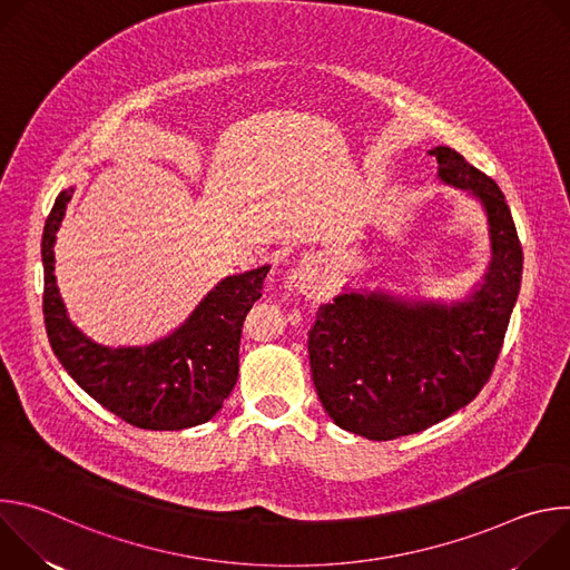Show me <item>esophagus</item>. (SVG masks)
Returning <instances> with one entry per match:
<instances>
[{
    "instance_id": "obj_1",
    "label": "esophagus",
    "mask_w": 570,
    "mask_h": 570,
    "mask_svg": "<svg viewBox=\"0 0 570 570\" xmlns=\"http://www.w3.org/2000/svg\"><path fill=\"white\" fill-rule=\"evenodd\" d=\"M291 284H293L299 293H306V295L315 291V268H313V262H311V259H304V262L293 271Z\"/></svg>"
}]
</instances>
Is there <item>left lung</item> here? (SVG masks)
<instances>
[{"label":"left lung","mask_w":570,"mask_h":570,"mask_svg":"<svg viewBox=\"0 0 570 570\" xmlns=\"http://www.w3.org/2000/svg\"><path fill=\"white\" fill-rule=\"evenodd\" d=\"M431 155L446 185L471 191L492 232L484 284L453 306L383 293L322 304L308 332L315 392L336 426L385 442L464 409L490 381L521 288L523 250L499 185L449 146Z\"/></svg>","instance_id":"left-lung-1"}]
</instances>
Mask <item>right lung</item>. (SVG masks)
I'll use <instances>...</instances> for the list:
<instances>
[{
  "instance_id": "right-lung-1",
  "label": "right lung",
  "mask_w": 570,
  "mask_h": 570,
  "mask_svg": "<svg viewBox=\"0 0 570 570\" xmlns=\"http://www.w3.org/2000/svg\"><path fill=\"white\" fill-rule=\"evenodd\" d=\"M71 194H58L42 234V313L53 354L80 387L130 426L183 431L209 422L236 383L243 320L262 297L271 268L225 277L165 341L97 345L69 322L53 275V240Z\"/></svg>"
}]
</instances>
